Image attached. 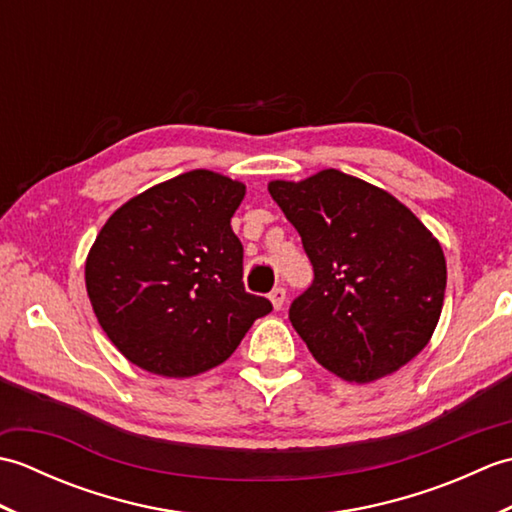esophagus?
Returning <instances> with one entry per match:
<instances>
[{
  "instance_id": "34e87169",
  "label": "esophagus",
  "mask_w": 512,
  "mask_h": 512,
  "mask_svg": "<svg viewBox=\"0 0 512 512\" xmlns=\"http://www.w3.org/2000/svg\"><path fill=\"white\" fill-rule=\"evenodd\" d=\"M270 303H273L275 310H281L284 308V301H286V290L284 288H273V292L268 295Z\"/></svg>"
}]
</instances>
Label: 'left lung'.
Returning a JSON list of instances; mask_svg holds the SVG:
<instances>
[{"label": "left lung", "instance_id": "1", "mask_svg": "<svg viewBox=\"0 0 512 512\" xmlns=\"http://www.w3.org/2000/svg\"><path fill=\"white\" fill-rule=\"evenodd\" d=\"M314 268L290 323L314 361L347 383L398 372L431 341L447 259L427 226L385 189L339 169L270 180Z\"/></svg>", "mask_w": 512, "mask_h": 512}]
</instances>
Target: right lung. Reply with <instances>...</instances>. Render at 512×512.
I'll use <instances>...</instances> for the list:
<instances>
[{"label": "right lung", "instance_id": "1", "mask_svg": "<svg viewBox=\"0 0 512 512\" xmlns=\"http://www.w3.org/2000/svg\"><path fill=\"white\" fill-rule=\"evenodd\" d=\"M246 184L193 169L134 195L110 215L85 259L92 310L129 363L165 378L222 365L255 319L231 217Z\"/></svg>", "mask_w": 512, "mask_h": 512}]
</instances>
